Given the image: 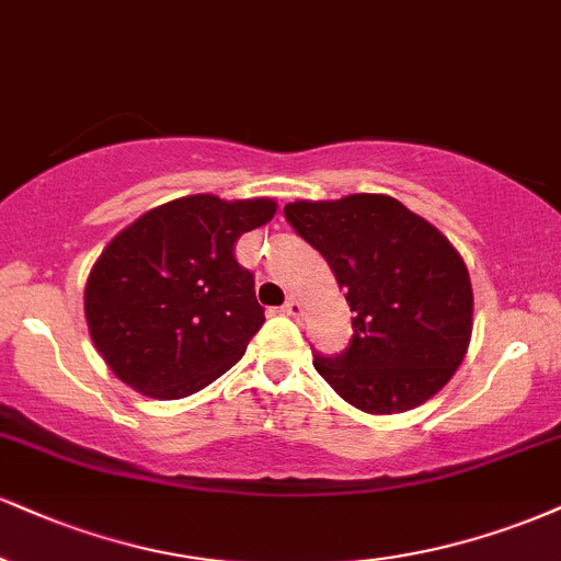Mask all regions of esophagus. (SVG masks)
<instances>
[{
  "mask_svg": "<svg viewBox=\"0 0 561 561\" xmlns=\"http://www.w3.org/2000/svg\"><path fill=\"white\" fill-rule=\"evenodd\" d=\"M282 313L289 316V319H300V316H302V302L295 300V298H289L285 306H282Z\"/></svg>",
  "mask_w": 561,
  "mask_h": 561,
  "instance_id": "obj_1",
  "label": "esophagus"
}]
</instances>
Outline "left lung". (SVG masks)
Wrapping results in <instances>:
<instances>
[{"label": "left lung", "mask_w": 561, "mask_h": 561, "mask_svg": "<svg viewBox=\"0 0 561 561\" xmlns=\"http://www.w3.org/2000/svg\"><path fill=\"white\" fill-rule=\"evenodd\" d=\"M295 232L327 259L353 319V342L313 368L370 415L408 413L447 387L473 336V285L457 248L383 193L285 206Z\"/></svg>", "instance_id": "obj_1"}]
</instances>
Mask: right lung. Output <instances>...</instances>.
<instances>
[{"label": "right lung", "instance_id": "obj_1", "mask_svg": "<svg viewBox=\"0 0 561 561\" xmlns=\"http://www.w3.org/2000/svg\"><path fill=\"white\" fill-rule=\"evenodd\" d=\"M274 198L198 193L127 225L88 274V334L127 387L182 400L227 374L263 327L234 240L274 219Z\"/></svg>", "mask_w": 561, "mask_h": 561}]
</instances>
